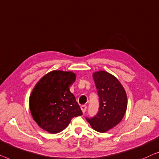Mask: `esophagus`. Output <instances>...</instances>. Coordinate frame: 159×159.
<instances>
[{
  "label": "esophagus",
  "mask_w": 159,
  "mask_h": 159,
  "mask_svg": "<svg viewBox=\"0 0 159 159\" xmlns=\"http://www.w3.org/2000/svg\"><path fill=\"white\" fill-rule=\"evenodd\" d=\"M80 109H81L83 113L84 114L85 111L86 110V105H81V106H80Z\"/></svg>",
  "instance_id": "esophagus-1"
}]
</instances>
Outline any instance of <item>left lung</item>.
<instances>
[{
    "label": "left lung",
    "mask_w": 159,
    "mask_h": 159,
    "mask_svg": "<svg viewBox=\"0 0 159 159\" xmlns=\"http://www.w3.org/2000/svg\"><path fill=\"white\" fill-rule=\"evenodd\" d=\"M99 99L97 115L86 118L91 127L99 133H105L121 122L126 112L127 100L125 89L116 77L107 71L93 73Z\"/></svg>",
    "instance_id": "obj_1"
}]
</instances>
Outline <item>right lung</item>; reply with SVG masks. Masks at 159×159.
<instances>
[{"instance_id":"right-lung-1","label":"right lung","mask_w":159,"mask_h":159,"mask_svg":"<svg viewBox=\"0 0 159 159\" xmlns=\"http://www.w3.org/2000/svg\"><path fill=\"white\" fill-rule=\"evenodd\" d=\"M71 71L52 70L36 84L30 97L34 121L44 130L58 133L66 129L73 117L83 115L69 87L75 80Z\"/></svg>"}]
</instances>
